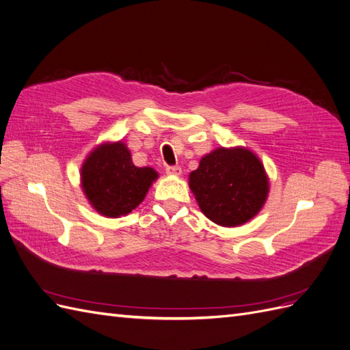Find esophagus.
<instances>
[{
    "label": "esophagus",
    "mask_w": 350,
    "mask_h": 350,
    "mask_svg": "<svg viewBox=\"0 0 350 350\" xmlns=\"http://www.w3.org/2000/svg\"><path fill=\"white\" fill-rule=\"evenodd\" d=\"M165 171L167 175H171V176H179L183 172V169L179 166H166Z\"/></svg>",
    "instance_id": "obj_1"
}]
</instances>
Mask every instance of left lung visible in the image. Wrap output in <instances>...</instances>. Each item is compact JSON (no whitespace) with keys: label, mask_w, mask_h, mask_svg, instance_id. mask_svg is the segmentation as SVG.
Masks as SVG:
<instances>
[{"label":"left lung","mask_w":350,"mask_h":350,"mask_svg":"<svg viewBox=\"0 0 350 350\" xmlns=\"http://www.w3.org/2000/svg\"><path fill=\"white\" fill-rule=\"evenodd\" d=\"M188 185L200 210L219 226L235 228L260 213L270 183L260 157L247 147H217L201 157Z\"/></svg>","instance_id":"1"}]
</instances>
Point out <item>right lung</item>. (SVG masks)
Listing matches in <instances>:
<instances>
[{"label": "right lung", "mask_w": 350, "mask_h": 350, "mask_svg": "<svg viewBox=\"0 0 350 350\" xmlns=\"http://www.w3.org/2000/svg\"><path fill=\"white\" fill-rule=\"evenodd\" d=\"M159 178L150 166L133 163L122 142H103L84 159L80 184L89 204L105 217L126 216L144 200Z\"/></svg>", "instance_id": "obj_1"}]
</instances>
